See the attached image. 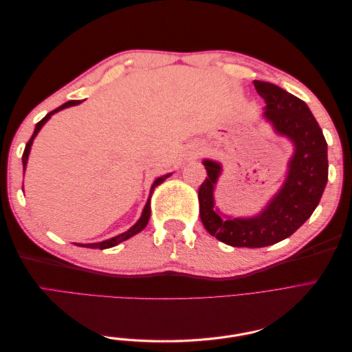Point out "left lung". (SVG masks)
<instances>
[{"instance_id":"left-lung-1","label":"left lung","mask_w":352,"mask_h":352,"mask_svg":"<svg viewBox=\"0 0 352 352\" xmlns=\"http://www.w3.org/2000/svg\"><path fill=\"white\" fill-rule=\"evenodd\" d=\"M265 101L264 117L274 131L294 142V154L279 192L260 214L248 219H223L214 210V185L221 166L204 160L207 176L198 190L199 217L210 235L230 247L261 248L278 243L300 229L320 202L327 184V144L308 105L269 82L254 80Z\"/></svg>"}]
</instances>
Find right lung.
Listing matches in <instances>:
<instances>
[{"label": "right lung", "instance_id": "1", "mask_svg": "<svg viewBox=\"0 0 352 352\" xmlns=\"http://www.w3.org/2000/svg\"><path fill=\"white\" fill-rule=\"evenodd\" d=\"M80 102H82V101H79V100L67 101V102H65L63 105H60L58 109H56V110H52L51 113H48V114L44 117V119H42L41 122L36 123L34 135L30 136V140L28 141V144H26V146H25V151H23V157H22V160H23V173H25V170H26L28 157H29V153H30L32 142H34L35 136H36L38 132L41 131V127L47 123V120H48L50 117H51L52 114H54V113H57V111H60V110H63V109L72 107V105H78V104H80ZM168 176H170V175H166V176H162V177L155 179V182H154L153 186H151L150 197H148V201H146V204H145V207H144V211H142V214H141L140 220H138L129 230H126V232L120 233V235H117V236H114V238H111V239H107V241H102V242H97V243H74V245H78V247H85V248H94V250L100 248V250H105V248H111V247H114V245H117V243H120V242H123V241H126V239L132 238L133 235H136V233H140V232L146 226V223H148V220H150V216H151V194L154 192L155 186L162 185V184L164 182V180H166V177H168Z\"/></svg>", "mask_w": 352, "mask_h": 352}]
</instances>
